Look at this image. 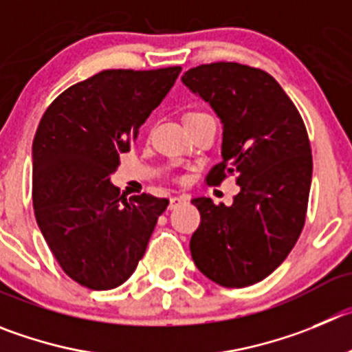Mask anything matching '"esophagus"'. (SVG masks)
<instances>
[{"instance_id": "1", "label": "esophagus", "mask_w": 352, "mask_h": 352, "mask_svg": "<svg viewBox=\"0 0 352 352\" xmlns=\"http://www.w3.org/2000/svg\"><path fill=\"white\" fill-rule=\"evenodd\" d=\"M187 201H189V198H186V196H172V198H170L168 208L175 210V208H179L180 205H184V203H187Z\"/></svg>"}]
</instances>
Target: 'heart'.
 I'll list each match as a JSON object with an SVG mask.
<instances>
[{"label":"heart","mask_w":352,"mask_h":352,"mask_svg":"<svg viewBox=\"0 0 352 352\" xmlns=\"http://www.w3.org/2000/svg\"><path fill=\"white\" fill-rule=\"evenodd\" d=\"M195 114H201V113H189V114H186V118H189V116H195Z\"/></svg>","instance_id":"heart-1"}]
</instances>
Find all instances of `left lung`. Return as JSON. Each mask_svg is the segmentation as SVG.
<instances>
[{"label":"left lung","mask_w":352,"mask_h":352,"mask_svg":"<svg viewBox=\"0 0 352 352\" xmlns=\"http://www.w3.org/2000/svg\"><path fill=\"white\" fill-rule=\"evenodd\" d=\"M182 83L222 123V161L206 182L236 177L231 206L195 198L201 222L189 248L213 283L243 288L267 278L300 236L313 179L304 121L280 83L261 69L215 62L184 72Z\"/></svg>","instance_id":"8db88e82"}]
</instances>
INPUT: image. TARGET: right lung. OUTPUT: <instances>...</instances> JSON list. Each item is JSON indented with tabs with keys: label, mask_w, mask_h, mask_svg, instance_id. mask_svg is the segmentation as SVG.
<instances>
[{
	"label": "right lung",
	"mask_w": 352,
	"mask_h": 352,
	"mask_svg": "<svg viewBox=\"0 0 352 352\" xmlns=\"http://www.w3.org/2000/svg\"><path fill=\"white\" fill-rule=\"evenodd\" d=\"M180 67L109 69L62 91L32 140L36 222L65 274L111 290L133 274L168 199L120 196L111 173Z\"/></svg>",
	"instance_id": "1"
}]
</instances>
